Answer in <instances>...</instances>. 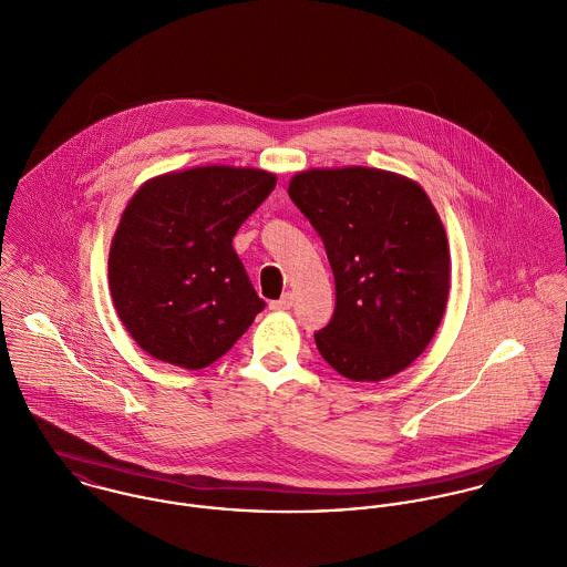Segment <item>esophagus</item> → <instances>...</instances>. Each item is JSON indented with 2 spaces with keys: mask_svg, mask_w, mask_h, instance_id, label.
Listing matches in <instances>:
<instances>
[{
  "mask_svg": "<svg viewBox=\"0 0 567 567\" xmlns=\"http://www.w3.org/2000/svg\"><path fill=\"white\" fill-rule=\"evenodd\" d=\"M292 301H295L292 292H286L281 299L270 301V310H290V308H292Z\"/></svg>",
  "mask_w": 567,
  "mask_h": 567,
  "instance_id": "34e87169",
  "label": "esophagus"
}]
</instances>
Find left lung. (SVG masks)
<instances>
[{"instance_id":"8db88e82","label":"left lung","mask_w":567,"mask_h":567,"mask_svg":"<svg viewBox=\"0 0 567 567\" xmlns=\"http://www.w3.org/2000/svg\"><path fill=\"white\" fill-rule=\"evenodd\" d=\"M288 194L323 240L336 308L315 333L324 362L353 382L416 360L443 319L450 246L425 192L373 167L308 169Z\"/></svg>"}]
</instances>
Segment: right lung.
<instances>
[{
	"label": "right lung",
	"instance_id": "1",
	"mask_svg": "<svg viewBox=\"0 0 567 567\" xmlns=\"http://www.w3.org/2000/svg\"><path fill=\"white\" fill-rule=\"evenodd\" d=\"M275 183L264 169L207 165L140 187L111 244L109 286L117 317L146 353L205 369L266 308L234 236Z\"/></svg>",
	"mask_w": 567,
	"mask_h": 567
}]
</instances>
